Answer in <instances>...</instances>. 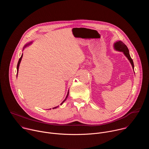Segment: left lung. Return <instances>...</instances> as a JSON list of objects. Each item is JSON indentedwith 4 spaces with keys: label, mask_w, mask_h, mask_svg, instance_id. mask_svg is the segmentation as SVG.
Instances as JSON below:
<instances>
[{
    "label": "left lung",
    "mask_w": 149,
    "mask_h": 149,
    "mask_svg": "<svg viewBox=\"0 0 149 149\" xmlns=\"http://www.w3.org/2000/svg\"><path fill=\"white\" fill-rule=\"evenodd\" d=\"M114 47L115 48L116 50L120 51V52H123L124 53V54L125 55V56L128 58V59L129 60V61L130 62L131 64L132 65V67L134 70V63H133V61L130 55V53H129V51L127 47L123 43V42L119 40L118 42H116V43H114Z\"/></svg>",
    "instance_id": "left-lung-1"
}]
</instances>
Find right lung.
Returning <instances> with one entry per match:
<instances>
[{
    "label": "right lung",
    "instance_id": "add662e5",
    "mask_svg": "<svg viewBox=\"0 0 149 149\" xmlns=\"http://www.w3.org/2000/svg\"><path fill=\"white\" fill-rule=\"evenodd\" d=\"M31 43H32V42H30V43H29V44H28L25 45V47H24V49L25 47H26L28 45H29V44H31ZM22 56H23V54H22V55H21V57L19 58V61H18V63H17V72H18L19 67V64H20V63L21 59H22ZM68 94H69V90H68V93H67V96H66V98H65V100H63V101L62 102V103L61 104V105H62V104H63V102H65V100H67V97H68ZM57 107H54V108H52V109H56V108H57Z\"/></svg>",
    "mask_w": 149,
    "mask_h": 149
}]
</instances>
